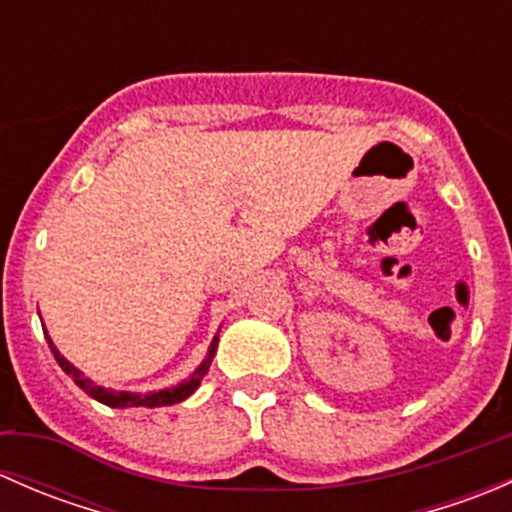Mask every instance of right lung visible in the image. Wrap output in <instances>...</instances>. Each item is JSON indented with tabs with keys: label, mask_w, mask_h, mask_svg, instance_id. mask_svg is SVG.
<instances>
[{
	"label": "right lung",
	"mask_w": 512,
	"mask_h": 512,
	"mask_svg": "<svg viewBox=\"0 0 512 512\" xmlns=\"http://www.w3.org/2000/svg\"><path fill=\"white\" fill-rule=\"evenodd\" d=\"M46 339H49V337H46ZM215 344H218V337H215L213 344H210L208 359H205L203 364H200V369L195 371V374L190 376V381H185V384L175 386V389L156 391V394H128V391H106V389H101V386L91 384V381L86 379V376L81 374V371L76 369V366H71L69 361L64 359V356L56 352V347H54V344H51V339H49L51 354H54V359L59 361L61 369H64L66 374L71 376V379H74V384L79 386V389H84L86 394L91 396V399L101 401V404L111 406V409H131V406H148V409H153V406H168V404H178V401L188 399V396L193 394L195 389H198L200 379H203V376L208 374L210 359H213V354H215Z\"/></svg>",
	"instance_id": "add662e5"
}]
</instances>
